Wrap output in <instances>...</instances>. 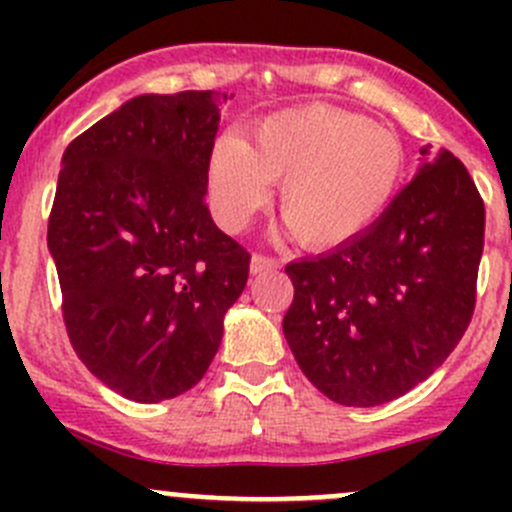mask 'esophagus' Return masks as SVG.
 Returning <instances> with one entry per match:
<instances>
[{"label": "esophagus", "instance_id": "1", "mask_svg": "<svg viewBox=\"0 0 512 512\" xmlns=\"http://www.w3.org/2000/svg\"><path fill=\"white\" fill-rule=\"evenodd\" d=\"M277 267H280V262L272 260V257L252 255V260H250V275H262V272L277 270Z\"/></svg>", "mask_w": 512, "mask_h": 512}]
</instances>
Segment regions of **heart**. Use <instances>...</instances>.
<instances>
[{
    "label": "heart",
    "mask_w": 512,
    "mask_h": 512,
    "mask_svg": "<svg viewBox=\"0 0 512 512\" xmlns=\"http://www.w3.org/2000/svg\"><path fill=\"white\" fill-rule=\"evenodd\" d=\"M406 153L394 131L344 108H282L250 126V141L220 133L205 183L225 230H242L280 183V215L309 250L354 242L389 210Z\"/></svg>",
    "instance_id": "b5f03b06"
}]
</instances>
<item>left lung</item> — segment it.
<instances>
[{"mask_svg":"<svg viewBox=\"0 0 512 512\" xmlns=\"http://www.w3.org/2000/svg\"><path fill=\"white\" fill-rule=\"evenodd\" d=\"M414 180L354 242L289 262L282 332L299 369L342 406H379L428 379L476 304L485 208L453 153L421 151Z\"/></svg>","mask_w":512,"mask_h":512,"instance_id":"left-lung-1","label":"left lung"}]
</instances>
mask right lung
Returning a JSON list of instances; mask_svg holds the SVG:
<instances>
[{"label": "right lung", "instance_id": "add662e5", "mask_svg": "<svg viewBox=\"0 0 512 512\" xmlns=\"http://www.w3.org/2000/svg\"><path fill=\"white\" fill-rule=\"evenodd\" d=\"M225 98L136 96L61 158L46 242L66 332L86 369L138 404L203 379L247 282L250 255L205 205Z\"/></svg>", "mask_w": 512, "mask_h": 512}]
</instances>
